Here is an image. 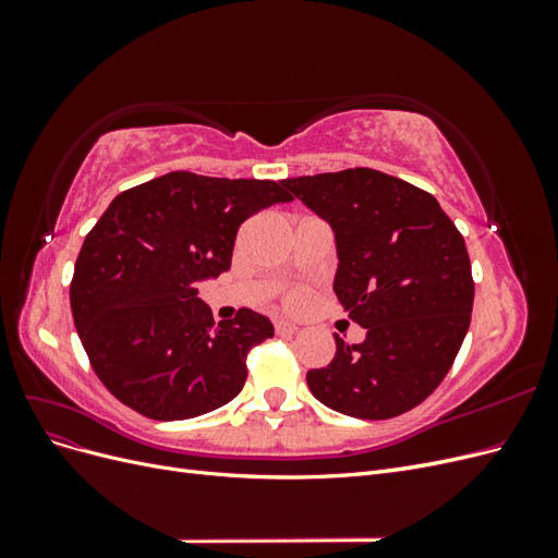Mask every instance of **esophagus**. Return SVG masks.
Returning a JSON list of instances; mask_svg holds the SVG:
<instances>
[{
    "instance_id": "34e87169",
    "label": "esophagus",
    "mask_w": 558,
    "mask_h": 558,
    "mask_svg": "<svg viewBox=\"0 0 558 558\" xmlns=\"http://www.w3.org/2000/svg\"><path fill=\"white\" fill-rule=\"evenodd\" d=\"M275 332L279 337H291L293 332H298V326L295 324H289V320H277L275 324Z\"/></svg>"
}]
</instances>
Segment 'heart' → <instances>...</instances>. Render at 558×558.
I'll return each mask as SVG.
<instances>
[{"instance_id":"obj_1","label":"heart","mask_w":558,"mask_h":558,"mask_svg":"<svg viewBox=\"0 0 558 558\" xmlns=\"http://www.w3.org/2000/svg\"><path fill=\"white\" fill-rule=\"evenodd\" d=\"M300 300H302V293H300V291H293L289 298H286V302H289V305H298Z\"/></svg>"}]
</instances>
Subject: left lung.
<instances>
[{"label": "left lung", "mask_w": 558, "mask_h": 558, "mask_svg": "<svg viewBox=\"0 0 558 558\" xmlns=\"http://www.w3.org/2000/svg\"><path fill=\"white\" fill-rule=\"evenodd\" d=\"M335 232V295L367 330L335 335L330 365L307 384L326 408L393 418L424 402L453 365L470 328L475 281L463 234L416 185L369 167L281 181Z\"/></svg>", "instance_id": "left-lung-1"}]
</instances>
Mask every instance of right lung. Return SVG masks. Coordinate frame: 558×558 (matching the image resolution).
<instances>
[{
    "label": "right lung",
    "mask_w": 558,
    "mask_h": 558,
    "mask_svg": "<svg viewBox=\"0 0 558 558\" xmlns=\"http://www.w3.org/2000/svg\"><path fill=\"white\" fill-rule=\"evenodd\" d=\"M279 181L170 172L116 195L74 265V326L109 393L156 421L207 414L246 381L248 351L275 335L240 310L214 326L202 279L228 272L240 226L291 202Z\"/></svg>",
    "instance_id": "obj_1"
}]
</instances>
